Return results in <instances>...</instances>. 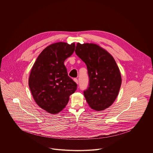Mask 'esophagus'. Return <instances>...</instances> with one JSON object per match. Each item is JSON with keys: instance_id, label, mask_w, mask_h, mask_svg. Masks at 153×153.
Masks as SVG:
<instances>
[{"instance_id": "esophagus-1", "label": "esophagus", "mask_w": 153, "mask_h": 153, "mask_svg": "<svg viewBox=\"0 0 153 153\" xmlns=\"http://www.w3.org/2000/svg\"><path fill=\"white\" fill-rule=\"evenodd\" d=\"M74 81L77 83V84H78L79 83V81H78V80H77V79H76V78H75V79H74Z\"/></svg>"}]
</instances>
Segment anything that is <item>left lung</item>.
<instances>
[{"instance_id": "1", "label": "left lung", "mask_w": 153, "mask_h": 153, "mask_svg": "<svg viewBox=\"0 0 153 153\" xmlns=\"http://www.w3.org/2000/svg\"><path fill=\"white\" fill-rule=\"evenodd\" d=\"M77 56L86 65L89 77L88 87L83 91L89 106L96 111L110 106L116 100L122 79L113 56L93 43H77Z\"/></svg>"}]
</instances>
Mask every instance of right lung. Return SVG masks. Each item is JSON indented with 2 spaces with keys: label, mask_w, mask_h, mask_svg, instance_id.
<instances>
[{
  "label": "right lung",
  "mask_w": 153,
  "mask_h": 153,
  "mask_svg": "<svg viewBox=\"0 0 153 153\" xmlns=\"http://www.w3.org/2000/svg\"><path fill=\"white\" fill-rule=\"evenodd\" d=\"M75 43H53L37 58L29 77V87L36 103L51 114L61 111L77 90V84L68 76L64 61L74 51Z\"/></svg>",
  "instance_id": "add662e5"
}]
</instances>
